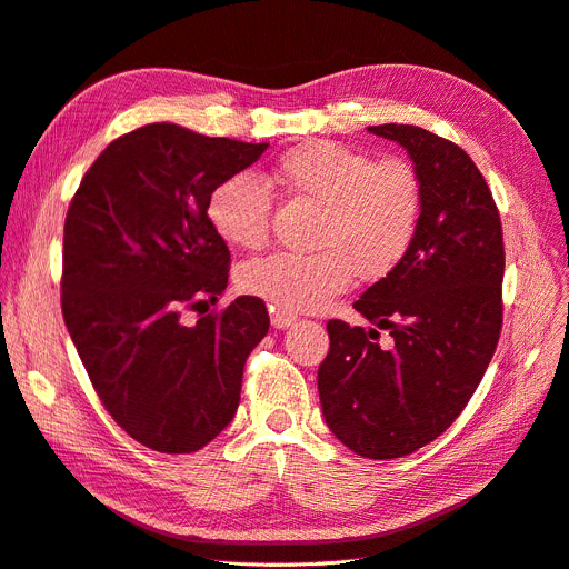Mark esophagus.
Instances as JSON below:
<instances>
[{"instance_id":"1","label":"esophagus","mask_w":569,"mask_h":569,"mask_svg":"<svg viewBox=\"0 0 569 569\" xmlns=\"http://www.w3.org/2000/svg\"><path fill=\"white\" fill-rule=\"evenodd\" d=\"M296 321H298L296 313L283 311V309H271V326L273 328H288V326H292Z\"/></svg>"}]
</instances>
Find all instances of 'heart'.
Segmentation results:
<instances>
[{
  "label": "heart",
  "instance_id": "1",
  "mask_svg": "<svg viewBox=\"0 0 569 569\" xmlns=\"http://www.w3.org/2000/svg\"><path fill=\"white\" fill-rule=\"evenodd\" d=\"M273 180L292 197L321 206L317 252H273L241 269V286L286 311H311L340 296L359 273L380 281L410 252L425 210L417 168L401 157L375 159L349 144L309 140L273 166ZM273 197L248 173L224 178L208 197V220L239 248L269 239Z\"/></svg>",
  "mask_w": 569,
  "mask_h": 569
}]
</instances>
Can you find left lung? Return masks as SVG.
<instances>
[{
	"label": "left lung",
	"mask_w": 569,
	"mask_h": 569,
	"mask_svg": "<svg viewBox=\"0 0 569 569\" xmlns=\"http://www.w3.org/2000/svg\"><path fill=\"white\" fill-rule=\"evenodd\" d=\"M401 142L425 187L417 239L353 302L376 328L330 319L319 366L328 429L356 455L396 459L443 433L486 375L501 332L503 237L490 187L459 144L410 123L368 126Z\"/></svg>",
	"instance_id": "1"
}]
</instances>
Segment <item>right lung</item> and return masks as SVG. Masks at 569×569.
Masks as SVG:
<instances>
[{"instance_id": "obj_1", "label": "right lung", "mask_w": 569, "mask_h": 569, "mask_svg": "<svg viewBox=\"0 0 569 569\" xmlns=\"http://www.w3.org/2000/svg\"><path fill=\"white\" fill-rule=\"evenodd\" d=\"M267 147L147 123L104 147L70 201L62 319L104 410L150 450L197 452L231 422L269 330L260 298L201 309L231 262L208 197ZM182 310L200 321L187 327Z\"/></svg>"}]
</instances>
